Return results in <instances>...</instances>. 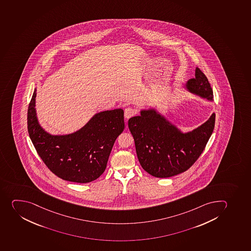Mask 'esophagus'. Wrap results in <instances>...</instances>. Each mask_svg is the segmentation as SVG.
I'll list each match as a JSON object with an SVG mask.
<instances>
[{"instance_id":"obj_1","label":"esophagus","mask_w":251,"mask_h":251,"mask_svg":"<svg viewBox=\"0 0 251 251\" xmlns=\"http://www.w3.org/2000/svg\"><path fill=\"white\" fill-rule=\"evenodd\" d=\"M136 111L135 109L132 108V107H126L125 110V116L126 119H129V118L132 117L133 115H136Z\"/></svg>"}]
</instances>
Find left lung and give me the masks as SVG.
<instances>
[{
    "instance_id": "obj_1",
    "label": "left lung",
    "mask_w": 251,
    "mask_h": 251,
    "mask_svg": "<svg viewBox=\"0 0 251 251\" xmlns=\"http://www.w3.org/2000/svg\"><path fill=\"white\" fill-rule=\"evenodd\" d=\"M195 95L213 100V92L207 76L199 68L196 77L186 84ZM216 115L192 131H182L154 109L142 110L140 115L129 119L136 154L142 168L152 176L170 177L185 172L200 157L212 136Z\"/></svg>"
}]
</instances>
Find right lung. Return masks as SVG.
<instances>
[{
  "mask_svg": "<svg viewBox=\"0 0 251 251\" xmlns=\"http://www.w3.org/2000/svg\"><path fill=\"white\" fill-rule=\"evenodd\" d=\"M35 98L36 89L28 106V133L48 168L69 182L86 183L100 177L115 140L125 129L122 109L98 113L78 131L53 136L39 125Z\"/></svg>",
  "mask_w": 251,
  "mask_h": 251,
  "instance_id": "1",
  "label": "right lung"
}]
</instances>
